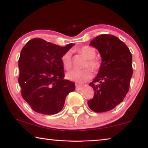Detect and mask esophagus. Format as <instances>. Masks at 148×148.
I'll return each mask as SVG.
<instances>
[{
    "mask_svg": "<svg viewBox=\"0 0 148 148\" xmlns=\"http://www.w3.org/2000/svg\"><path fill=\"white\" fill-rule=\"evenodd\" d=\"M82 87V86L79 84H76V89H80Z\"/></svg>",
    "mask_w": 148,
    "mask_h": 148,
    "instance_id": "1",
    "label": "esophagus"
}]
</instances>
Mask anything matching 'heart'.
<instances>
[{
  "label": "heart",
  "instance_id": "obj_1",
  "mask_svg": "<svg viewBox=\"0 0 148 148\" xmlns=\"http://www.w3.org/2000/svg\"><path fill=\"white\" fill-rule=\"evenodd\" d=\"M79 52L86 59H89L86 66H89L93 70L97 71L101 67V62L98 60L93 59L96 56V51L91 46H85L79 49ZM62 63L66 70H69L72 67V59L71 53L67 51L61 57ZM92 72L89 69L84 70H72L67 72L66 77L69 80L76 82L78 84H83L91 78Z\"/></svg>",
  "mask_w": 148,
  "mask_h": 148
}]
</instances>
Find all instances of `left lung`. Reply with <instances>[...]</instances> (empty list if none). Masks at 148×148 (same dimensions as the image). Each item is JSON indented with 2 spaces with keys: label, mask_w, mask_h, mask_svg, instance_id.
<instances>
[{
  "label": "left lung",
  "mask_w": 148,
  "mask_h": 148,
  "mask_svg": "<svg viewBox=\"0 0 148 148\" xmlns=\"http://www.w3.org/2000/svg\"><path fill=\"white\" fill-rule=\"evenodd\" d=\"M89 45L98 50L102 61L97 76L89 84L95 95L87 104L95 112L110 111L123 101L129 91L132 54L124 42L111 34L99 35Z\"/></svg>",
  "instance_id": "8db88e82"
}]
</instances>
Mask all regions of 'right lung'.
I'll use <instances>...</instances> for the list:
<instances>
[{
    "label": "right lung",
    "mask_w": 148,
    "mask_h": 148,
    "mask_svg": "<svg viewBox=\"0 0 148 148\" xmlns=\"http://www.w3.org/2000/svg\"><path fill=\"white\" fill-rule=\"evenodd\" d=\"M74 45L61 47L33 38L23 47L18 62V82L22 97L34 111L46 115L58 113L67 95L75 90L74 83L64 79L61 61Z\"/></svg>",
    "instance_id": "obj_1"
}]
</instances>
